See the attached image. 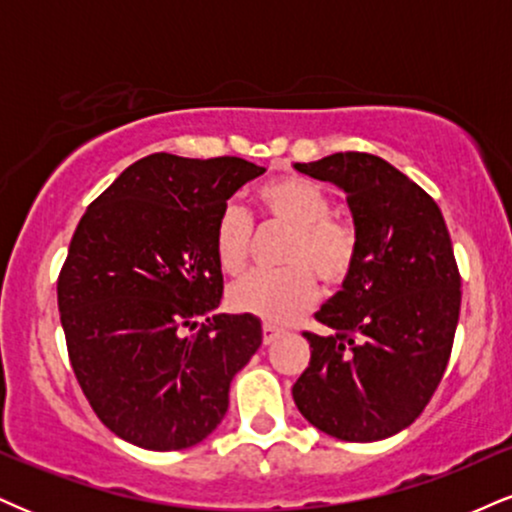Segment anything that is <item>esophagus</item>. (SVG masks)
Here are the masks:
<instances>
[{
  "label": "esophagus",
  "mask_w": 512,
  "mask_h": 512,
  "mask_svg": "<svg viewBox=\"0 0 512 512\" xmlns=\"http://www.w3.org/2000/svg\"><path fill=\"white\" fill-rule=\"evenodd\" d=\"M283 336L281 329H276L274 324H264L262 329V338H264V346H272L274 341H279V338Z\"/></svg>",
  "instance_id": "1"
}]
</instances>
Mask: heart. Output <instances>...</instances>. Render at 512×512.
I'll use <instances>...</instances> for the list:
<instances>
[{
    "label": "heart",
    "instance_id": "b5f03b06",
    "mask_svg": "<svg viewBox=\"0 0 512 512\" xmlns=\"http://www.w3.org/2000/svg\"><path fill=\"white\" fill-rule=\"evenodd\" d=\"M264 219L291 229L279 272H255L233 283L226 303L240 315L269 324H288L317 300V281L341 283L353 272L357 233L331 217V197L319 183L303 176H283L257 190ZM252 219L243 207L229 202L214 224V255L226 274H240L250 262Z\"/></svg>",
    "mask_w": 512,
    "mask_h": 512
}]
</instances>
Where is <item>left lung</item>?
<instances>
[{
  "mask_svg": "<svg viewBox=\"0 0 512 512\" xmlns=\"http://www.w3.org/2000/svg\"><path fill=\"white\" fill-rule=\"evenodd\" d=\"M300 174L346 193L357 233L353 272L305 334L310 365L293 384L300 415L341 441L403 432L434 396L460 317V274L436 202L386 159L336 152Z\"/></svg>",
  "mask_w": 512,
  "mask_h": 512,
  "instance_id": "obj_1",
  "label": "left lung"
}]
</instances>
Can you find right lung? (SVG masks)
Wrapping results in <instances>:
<instances>
[{"label":"right lung","instance_id":"1","mask_svg":"<svg viewBox=\"0 0 512 512\" xmlns=\"http://www.w3.org/2000/svg\"><path fill=\"white\" fill-rule=\"evenodd\" d=\"M264 171L157 152L128 166L73 233L57 283L71 367L104 427L133 446L207 439L262 346L260 319L214 312L224 291L214 224Z\"/></svg>","mask_w":512,"mask_h":512}]
</instances>
